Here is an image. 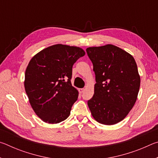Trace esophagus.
I'll list each match as a JSON object with an SVG mask.
<instances>
[{
	"mask_svg": "<svg viewBox=\"0 0 158 158\" xmlns=\"http://www.w3.org/2000/svg\"><path fill=\"white\" fill-rule=\"evenodd\" d=\"M84 91V89H79V93H82Z\"/></svg>",
	"mask_w": 158,
	"mask_h": 158,
	"instance_id": "1",
	"label": "esophagus"
}]
</instances>
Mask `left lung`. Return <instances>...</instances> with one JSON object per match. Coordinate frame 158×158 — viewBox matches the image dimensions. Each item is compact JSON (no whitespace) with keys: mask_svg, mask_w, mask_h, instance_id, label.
Masks as SVG:
<instances>
[{"mask_svg":"<svg viewBox=\"0 0 158 158\" xmlns=\"http://www.w3.org/2000/svg\"><path fill=\"white\" fill-rule=\"evenodd\" d=\"M95 74L94 95L88 101L100 123L114 125L126 117L137 100L140 77L132 56L112 44L89 47Z\"/></svg>","mask_w":158,"mask_h":158,"instance_id":"left-lung-1","label":"left lung"}]
</instances>
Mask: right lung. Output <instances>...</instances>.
Returning a JSON list of instances; mask_svg holds the SVG:
<instances>
[{"instance_id": "right-lung-1", "label": "right lung", "mask_w": 158, "mask_h": 158, "mask_svg": "<svg viewBox=\"0 0 158 158\" xmlns=\"http://www.w3.org/2000/svg\"><path fill=\"white\" fill-rule=\"evenodd\" d=\"M84 55L81 48L59 44L42 50L30 60L25 90L35 113L44 122L58 123L69 116L79 93L71 84L73 66Z\"/></svg>"}]
</instances>
